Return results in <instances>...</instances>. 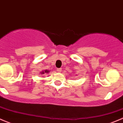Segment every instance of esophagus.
<instances>
[{"mask_svg": "<svg viewBox=\"0 0 123 123\" xmlns=\"http://www.w3.org/2000/svg\"><path fill=\"white\" fill-rule=\"evenodd\" d=\"M57 71L58 72H61L62 68H57Z\"/></svg>", "mask_w": 123, "mask_h": 123, "instance_id": "obj_1", "label": "esophagus"}]
</instances>
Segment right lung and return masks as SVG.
<instances>
[{"instance_id": "right-lung-1", "label": "right lung", "mask_w": 123, "mask_h": 123, "mask_svg": "<svg viewBox=\"0 0 123 123\" xmlns=\"http://www.w3.org/2000/svg\"><path fill=\"white\" fill-rule=\"evenodd\" d=\"M48 72H49V71H48V70H45V73H46V72H47V73H48ZM42 74H44V72H42Z\"/></svg>"}]
</instances>
